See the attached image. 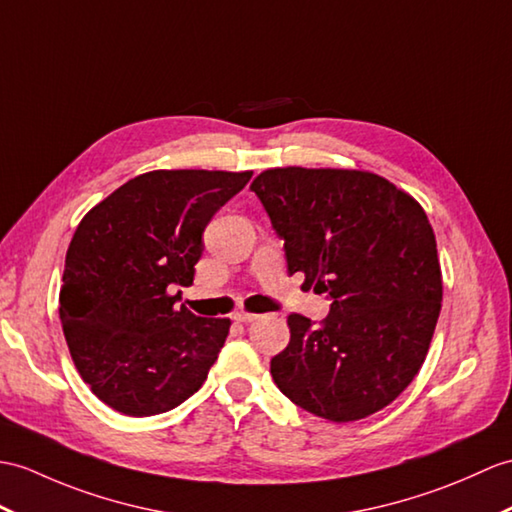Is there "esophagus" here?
<instances>
[{"instance_id": "34e87169", "label": "esophagus", "mask_w": 512, "mask_h": 512, "mask_svg": "<svg viewBox=\"0 0 512 512\" xmlns=\"http://www.w3.org/2000/svg\"><path fill=\"white\" fill-rule=\"evenodd\" d=\"M259 316L257 314H253V312H244V310H240V312H235L233 314V320H237V323H253V320H257Z\"/></svg>"}]
</instances>
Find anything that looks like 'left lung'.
Masks as SVG:
<instances>
[{
	"label": "left lung",
	"mask_w": 512,
	"mask_h": 512,
	"mask_svg": "<svg viewBox=\"0 0 512 512\" xmlns=\"http://www.w3.org/2000/svg\"><path fill=\"white\" fill-rule=\"evenodd\" d=\"M283 237L288 272L329 292L314 325L288 316L270 360L279 390L334 423L386 408L421 371L443 301L436 237L408 192L366 170L270 168L251 183Z\"/></svg>",
	"instance_id": "1"
}]
</instances>
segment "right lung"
<instances>
[{
	"label": "right lung",
	"instance_id": "1",
	"mask_svg": "<svg viewBox=\"0 0 512 512\" xmlns=\"http://www.w3.org/2000/svg\"><path fill=\"white\" fill-rule=\"evenodd\" d=\"M253 172L152 170L80 220L65 257L61 323L80 377L128 417L168 412L205 384L231 318L178 307L202 231Z\"/></svg>",
	"mask_w": 512,
	"mask_h": 512
}]
</instances>
